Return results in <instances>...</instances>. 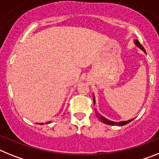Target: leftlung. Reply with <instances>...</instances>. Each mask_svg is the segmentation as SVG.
Masks as SVG:
<instances>
[{"instance_id": "1", "label": "left lung", "mask_w": 159, "mask_h": 159, "mask_svg": "<svg viewBox=\"0 0 159 159\" xmlns=\"http://www.w3.org/2000/svg\"><path fill=\"white\" fill-rule=\"evenodd\" d=\"M134 44L136 45L137 47H139V48H140L141 50H142V51H143L145 53H146V51H145L144 47H142V45L140 44V43L138 42V39H136V40H134ZM93 102H94V104H95V96H93ZM96 116L98 117V119L100 120V121L104 122V124L109 125L122 126V125H126V124H128V123H129V122H131L133 120H134V119H131V120H125V121L114 122V121H112V120H108V119H106V118H105V117H104V116H101V115H100L98 112H96Z\"/></svg>"}]
</instances>
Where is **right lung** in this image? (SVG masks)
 <instances>
[{
	"label": "right lung",
	"mask_w": 159,
	"mask_h": 159,
	"mask_svg": "<svg viewBox=\"0 0 159 159\" xmlns=\"http://www.w3.org/2000/svg\"><path fill=\"white\" fill-rule=\"evenodd\" d=\"M49 123H51V121H48L47 123V124H49ZM39 124H40V125H43V123H39Z\"/></svg>",
	"instance_id": "1"
}]
</instances>
